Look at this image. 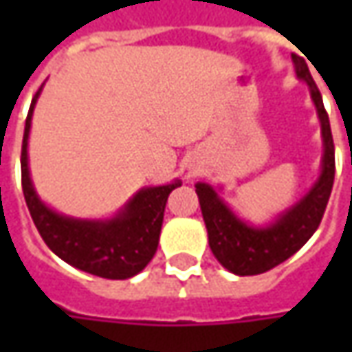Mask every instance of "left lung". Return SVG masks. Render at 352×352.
I'll list each match as a JSON object with an SVG mask.
<instances>
[{
    "label": "left lung",
    "instance_id": "obj_1",
    "mask_svg": "<svg viewBox=\"0 0 352 352\" xmlns=\"http://www.w3.org/2000/svg\"><path fill=\"white\" fill-rule=\"evenodd\" d=\"M292 62L298 80H302L309 89L321 125L323 155L318 180L288 210L263 225H254L239 217L221 197V188H213L206 182L196 184L211 252L223 268L236 276L263 274L296 254L316 233L331 196L335 180V146L329 117L323 107L318 86L307 70V64L300 56H292Z\"/></svg>",
    "mask_w": 352,
    "mask_h": 352
}]
</instances>
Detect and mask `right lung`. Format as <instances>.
I'll use <instances>...</instances> for the list:
<instances>
[{
	"instance_id": "1",
	"label": "right lung",
	"mask_w": 352,
	"mask_h": 352,
	"mask_svg": "<svg viewBox=\"0 0 352 352\" xmlns=\"http://www.w3.org/2000/svg\"><path fill=\"white\" fill-rule=\"evenodd\" d=\"M41 91L43 88L36 91L31 103L21 148L23 194L38 233L48 249L78 270L109 280L137 276L155 256L166 199L182 182L174 180L162 186H144L129 197L117 213L103 219L72 217L52 210L36 194L29 170V135Z\"/></svg>"
}]
</instances>
